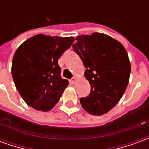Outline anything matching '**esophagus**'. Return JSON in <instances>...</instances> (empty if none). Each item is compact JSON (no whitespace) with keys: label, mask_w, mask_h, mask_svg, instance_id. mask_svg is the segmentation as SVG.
I'll return each instance as SVG.
<instances>
[{"label":"esophagus","mask_w":149,"mask_h":149,"mask_svg":"<svg viewBox=\"0 0 149 149\" xmlns=\"http://www.w3.org/2000/svg\"><path fill=\"white\" fill-rule=\"evenodd\" d=\"M76 81H77V78L75 77H72L71 79V82L72 83V84H74Z\"/></svg>","instance_id":"obj_1"}]
</instances>
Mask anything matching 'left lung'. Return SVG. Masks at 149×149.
Masks as SVG:
<instances>
[{"label": "left lung", "instance_id": "obj_1", "mask_svg": "<svg viewBox=\"0 0 149 149\" xmlns=\"http://www.w3.org/2000/svg\"><path fill=\"white\" fill-rule=\"evenodd\" d=\"M72 45L86 68L84 76L91 85L81 106L93 115H103L118 103L128 86L131 65L120 43L106 34L81 35Z\"/></svg>", "mask_w": 149, "mask_h": 149}]
</instances>
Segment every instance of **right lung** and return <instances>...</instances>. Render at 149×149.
Returning a JSON list of instances; mask_svg holds the SVG:
<instances>
[{
	"label": "right lung",
	"mask_w": 149,
	"mask_h": 149,
	"mask_svg": "<svg viewBox=\"0 0 149 149\" xmlns=\"http://www.w3.org/2000/svg\"><path fill=\"white\" fill-rule=\"evenodd\" d=\"M73 41L72 37L39 34L18 47L13 59L12 76L28 105L46 112L58 102L68 84L61 76L58 60Z\"/></svg>",
	"instance_id": "1"
}]
</instances>
